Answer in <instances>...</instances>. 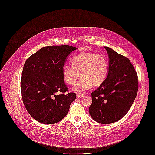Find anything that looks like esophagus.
Wrapping results in <instances>:
<instances>
[{
	"instance_id": "34e87169",
	"label": "esophagus",
	"mask_w": 155,
	"mask_h": 155,
	"mask_svg": "<svg viewBox=\"0 0 155 155\" xmlns=\"http://www.w3.org/2000/svg\"><path fill=\"white\" fill-rule=\"evenodd\" d=\"M84 94H77V97H78V98H81L82 97H83L84 96Z\"/></svg>"
}]
</instances>
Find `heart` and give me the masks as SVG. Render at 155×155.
I'll return each mask as SVG.
<instances>
[{"mask_svg":"<svg viewBox=\"0 0 155 155\" xmlns=\"http://www.w3.org/2000/svg\"><path fill=\"white\" fill-rule=\"evenodd\" d=\"M70 63L72 67L63 68V78L67 84L73 85L80 74L81 79L73 88V91L76 92H82L92 86H100L109 71V60L102 54L82 53L71 59Z\"/></svg>","mask_w":155,"mask_h":155,"instance_id":"1","label":"heart"}]
</instances>
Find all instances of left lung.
<instances>
[{"label": "left lung", "instance_id": "left-lung-1", "mask_svg": "<svg viewBox=\"0 0 155 155\" xmlns=\"http://www.w3.org/2000/svg\"><path fill=\"white\" fill-rule=\"evenodd\" d=\"M104 48L109 56V71L103 84L91 93L89 113L96 122L110 124L123 118L131 108L137 94L138 80L129 59L109 47Z\"/></svg>", "mask_w": 155, "mask_h": 155}]
</instances>
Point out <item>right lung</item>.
I'll list each match as a JSON object with an SVG mask.
<instances>
[{"mask_svg":"<svg viewBox=\"0 0 155 155\" xmlns=\"http://www.w3.org/2000/svg\"><path fill=\"white\" fill-rule=\"evenodd\" d=\"M77 49L69 45L49 46L31 55L24 64L21 91L24 104L37 121L51 124L66 116L76 94L68 88L62 70L67 56Z\"/></svg>","mask_w":155,"mask_h":155,"instance_id":"obj_1","label":"right lung"}]
</instances>
